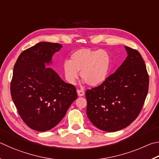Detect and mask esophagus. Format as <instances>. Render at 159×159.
Listing matches in <instances>:
<instances>
[{"instance_id":"esophagus-1","label":"esophagus","mask_w":159,"mask_h":159,"mask_svg":"<svg viewBox=\"0 0 159 159\" xmlns=\"http://www.w3.org/2000/svg\"><path fill=\"white\" fill-rule=\"evenodd\" d=\"M77 93H78V95H79V97H83V95L85 94L84 91L81 90V89H78V90H77Z\"/></svg>"}]
</instances>
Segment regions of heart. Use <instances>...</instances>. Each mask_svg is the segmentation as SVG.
Segmentation results:
<instances>
[{
    "mask_svg": "<svg viewBox=\"0 0 159 159\" xmlns=\"http://www.w3.org/2000/svg\"><path fill=\"white\" fill-rule=\"evenodd\" d=\"M111 57L104 50L80 48L71 56V60H65L62 70L66 80L75 84L80 76L90 86L102 84L107 79L111 70Z\"/></svg>",
    "mask_w": 159,
    "mask_h": 159,
    "instance_id": "heart-1",
    "label": "heart"
}]
</instances>
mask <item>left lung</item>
<instances>
[{"mask_svg": "<svg viewBox=\"0 0 159 159\" xmlns=\"http://www.w3.org/2000/svg\"><path fill=\"white\" fill-rule=\"evenodd\" d=\"M127 57L98 87L87 89V116L100 130L119 131L136 119L149 88V76L137 50L125 47Z\"/></svg>", "mask_w": 159, "mask_h": 159, "instance_id": "1", "label": "left lung"}]
</instances>
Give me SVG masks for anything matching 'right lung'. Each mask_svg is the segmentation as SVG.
<instances>
[{
  "label": "right lung",
  "instance_id": "add662e5",
  "mask_svg": "<svg viewBox=\"0 0 159 159\" xmlns=\"http://www.w3.org/2000/svg\"><path fill=\"white\" fill-rule=\"evenodd\" d=\"M62 47L57 43L39 42L23 51L14 65L11 99L23 121L37 131L55 127L77 98L73 85L46 67Z\"/></svg>",
  "mask_w": 159,
  "mask_h": 159
}]
</instances>
